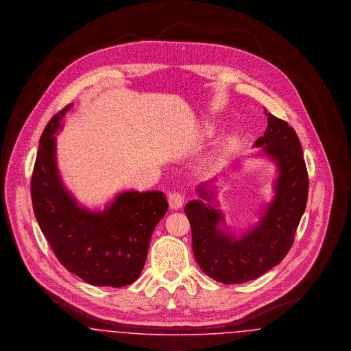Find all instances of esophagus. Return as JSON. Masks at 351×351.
Wrapping results in <instances>:
<instances>
[{"label": "esophagus", "instance_id": "obj_1", "mask_svg": "<svg viewBox=\"0 0 351 351\" xmlns=\"http://www.w3.org/2000/svg\"><path fill=\"white\" fill-rule=\"evenodd\" d=\"M185 196L182 192H172L168 195V204L171 209H180L183 206Z\"/></svg>", "mask_w": 351, "mask_h": 351}]
</instances>
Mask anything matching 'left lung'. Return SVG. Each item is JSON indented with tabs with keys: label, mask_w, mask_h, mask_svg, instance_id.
Wrapping results in <instances>:
<instances>
[{
	"label": "left lung",
	"mask_w": 351,
	"mask_h": 351,
	"mask_svg": "<svg viewBox=\"0 0 351 351\" xmlns=\"http://www.w3.org/2000/svg\"><path fill=\"white\" fill-rule=\"evenodd\" d=\"M268 117L267 130L255 141V147L279 169L275 196L252 229L237 238L225 232V217L210 202L215 200L209 182L197 186L202 200L189 201L184 212L192 229L193 255L201 269L223 284L246 283L275 267L288 254L308 200V172L300 141L285 121Z\"/></svg>",
	"instance_id": "left-lung-1"
}]
</instances>
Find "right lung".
<instances>
[{
	"label": "right lung",
	"instance_id": "right-lung-1",
	"mask_svg": "<svg viewBox=\"0 0 351 351\" xmlns=\"http://www.w3.org/2000/svg\"><path fill=\"white\" fill-rule=\"evenodd\" d=\"M68 104L40 135L32 176L34 213L58 261L84 282L125 287L141 275L151 235L166 215L160 191L122 192L101 212L79 205L68 192L56 165V138Z\"/></svg>",
	"mask_w": 351,
	"mask_h": 351
}]
</instances>
